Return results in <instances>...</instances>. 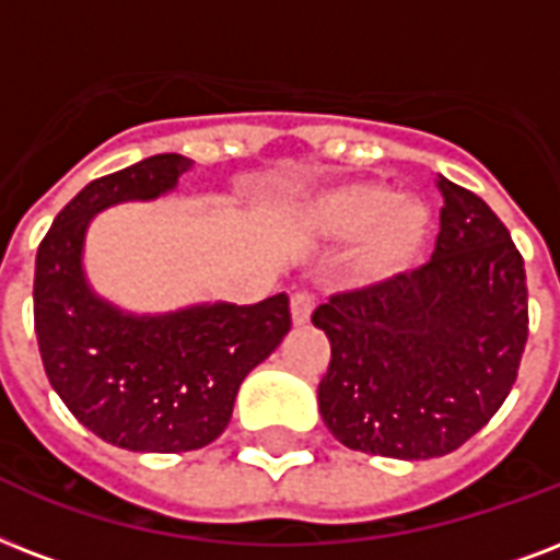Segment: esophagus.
Instances as JSON below:
<instances>
[{"label":"esophagus","instance_id":"obj_1","mask_svg":"<svg viewBox=\"0 0 560 560\" xmlns=\"http://www.w3.org/2000/svg\"><path fill=\"white\" fill-rule=\"evenodd\" d=\"M311 311H314V296L305 293V290H299L290 299V317H293V326H305L311 319Z\"/></svg>","mask_w":560,"mask_h":560}]
</instances>
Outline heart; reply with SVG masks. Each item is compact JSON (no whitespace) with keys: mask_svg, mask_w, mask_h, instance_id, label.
<instances>
[{"mask_svg":"<svg viewBox=\"0 0 560 560\" xmlns=\"http://www.w3.org/2000/svg\"><path fill=\"white\" fill-rule=\"evenodd\" d=\"M308 225L323 237H355V267L364 276H390L420 252L429 211L420 199L373 182L323 190L308 205Z\"/></svg>","mask_w":560,"mask_h":560,"instance_id":"b5f03b06","label":"heart"}]
</instances>
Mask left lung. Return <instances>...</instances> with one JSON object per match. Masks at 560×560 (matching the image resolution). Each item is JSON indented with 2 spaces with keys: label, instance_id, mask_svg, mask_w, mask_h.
I'll use <instances>...</instances> for the list:
<instances>
[{
  "label": "left lung",
  "instance_id": "obj_1",
  "mask_svg": "<svg viewBox=\"0 0 560 560\" xmlns=\"http://www.w3.org/2000/svg\"><path fill=\"white\" fill-rule=\"evenodd\" d=\"M432 261L337 293L311 323L331 340L317 390L328 432L384 458L450 455L499 411L528 337L523 255L488 202L438 176Z\"/></svg>",
  "mask_w": 560,
  "mask_h": 560
}]
</instances>
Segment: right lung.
I'll return each instance as SVG.
<instances>
[{"label": "right lung", "mask_w": 560, "mask_h": 560, "mask_svg": "<svg viewBox=\"0 0 560 560\" xmlns=\"http://www.w3.org/2000/svg\"><path fill=\"white\" fill-rule=\"evenodd\" d=\"M190 166L166 152L91 182L55 217L34 261V331L49 384L84 429L128 452L217 441L243 378L290 331L288 293L135 314L91 288L84 237L93 217L173 194Z\"/></svg>", "instance_id": "1"}]
</instances>
